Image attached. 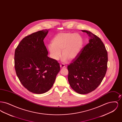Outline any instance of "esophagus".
<instances>
[{
	"mask_svg": "<svg viewBox=\"0 0 122 122\" xmlns=\"http://www.w3.org/2000/svg\"><path fill=\"white\" fill-rule=\"evenodd\" d=\"M60 68H65V65L63 64H61L60 65Z\"/></svg>",
	"mask_w": 122,
	"mask_h": 122,
	"instance_id": "obj_1",
	"label": "esophagus"
}]
</instances>
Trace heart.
I'll list each match as a JSON object with an SVG mask.
<instances>
[{
	"label": "heart",
	"instance_id": "1",
	"mask_svg": "<svg viewBox=\"0 0 122 122\" xmlns=\"http://www.w3.org/2000/svg\"><path fill=\"white\" fill-rule=\"evenodd\" d=\"M84 45L81 36L77 33H60L52 40L51 45L48 47L51 56L54 60H58L62 56L63 61H72L81 52Z\"/></svg>",
	"mask_w": 122,
	"mask_h": 122
}]
</instances>
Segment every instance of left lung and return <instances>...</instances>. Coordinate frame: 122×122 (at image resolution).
<instances>
[{"instance_id":"8db88e82","label":"left lung","mask_w":122,"mask_h":122,"mask_svg":"<svg viewBox=\"0 0 122 122\" xmlns=\"http://www.w3.org/2000/svg\"><path fill=\"white\" fill-rule=\"evenodd\" d=\"M90 37L89 43L68 66V81L76 92L94 91L103 80L107 70V52L101 39L91 31L81 30Z\"/></svg>"}]
</instances>
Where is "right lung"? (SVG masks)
I'll return each mask as SVG.
<instances>
[{"label": "right lung", "instance_id": "right-lung-1", "mask_svg": "<svg viewBox=\"0 0 122 122\" xmlns=\"http://www.w3.org/2000/svg\"><path fill=\"white\" fill-rule=\"evenodd\" d=\"M48 32L47 30H39L25 36L15 52V67L20 81L36 94L48 91L60 71L57 61L47 56L43 40Z\"/></svg>", "mask_w": 122, "mask_h": 122}]
</instances>
